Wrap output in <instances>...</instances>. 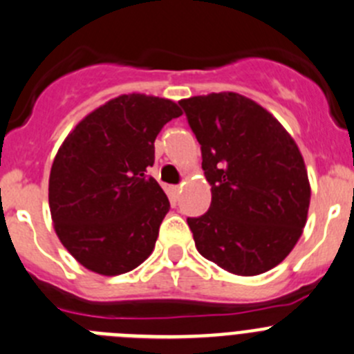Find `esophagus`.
<instances>
[{
    "label": "esophagus",
    "instance_id": "esophagus-1",
    "mask_svg": "<svg viewBox=\"0 0 354 354\" xmlns=\"http://www.w3.org/2000/svg\"><path fill=\"white\" fill-rule=\"evenodd\" d=\"M173 192H174V195H176V197H178V194H180V192H181V185H176V187H173Z\"/></svg>",
    "mask_w": 354,
    "mask_h": 354
}]
</instances>
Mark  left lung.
I'll return each instance as SVG.
<instances>
[{"instance_id": "8db88e82", "label": "left lung", "mask_w": 354, "mask_h": 354, "mask_svg": "<svg viewBox=\"0 0 354 354\" xmlns=\"http://www.w3.org/2000/svg\"><path fill=\"white\" fill-rule=\"evenodd\" d=\"M201 143L211 207L187 218L195 247L233 275L282 263L303 233L310 181L292 136L261 105L239 93L180 102Z\"/></svg>"}]
</instances>
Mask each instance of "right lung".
<instances>
[{"instance_id": "add662e5", "label": "right lung", "mask_w": 354, "mask_h": 354, "mask_svg": "<svg viewBox=\"0 0 354 354\" xmlns=\"http://www.w3.org/2000/svg\"><path fill=\"white\" fill-rule=\"evenodd\" d=\"M174 102L121 95L86 115L58 149L48 201L55 232L84 268L128 273L156 247L169 201L149 167L157 135L180 118Z\"/></svg>"}]
</instances>
